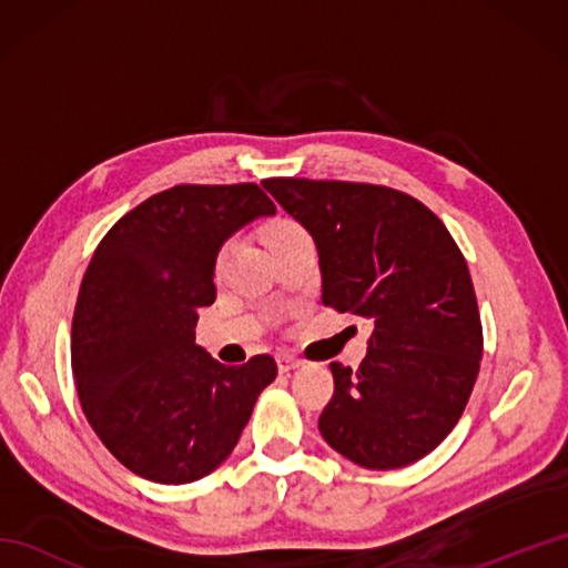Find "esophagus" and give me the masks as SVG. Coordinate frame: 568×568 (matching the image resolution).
Listing matches in <instances>:
<instances>
[{"instance_id": "1", "label": "esophagus", "mask_w": 568, "mask_h": 568, "mask_svg": "<svg viewBox=\"0 0 568 568\" xmlns=\"http://www.w3.org/2000/svg\"><path fill=\"white\" fill-rule=\"evenodd\" d=\"M297 368H303V361H300V358H295L291 354L277 356V371H281V373H291V371H297Z\"/></svg>"}]
</instances>
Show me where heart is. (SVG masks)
I'll return each mask as SVG.
<instances>
[{"label": "heart", "mask_w": 568, "mask_h": 568, "mask_svg": "<svg viewBox=\"0 0 568 568\" xmlns=\"http://www.w3.org/2000/svg\"><path fill=\"white\" fill-rule=\"evenodd\" d=\"M297 234H305L303 226L295 224L293 220H275L273 224H268V229H265V244H273V241H281V239H291V236H297Z\"/></svg>", "instance_id": "heart-1"}]
</instances>
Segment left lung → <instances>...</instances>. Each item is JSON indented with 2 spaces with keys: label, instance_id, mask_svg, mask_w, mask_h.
Segmentation results:
<instances>
[{
  "label": "left lung",
  "instance_id": "8db88e82",
  "mask_svg": "<svg viewBox=\"0 0 568 568\" xmlns=\"http://www.w3.org/2000/svg\"><path fill=\"white\" fill-rule=\"evenodd\" d=\"M263 187L315 241L322 303L373 320L361 366H329L324 442L373 470L415 464L454 429L484 356L462 251L405 192L305 178H271Z\"/></svg>",
  "mask_w": 568,
  "mask_h": 568
}]
</instances>
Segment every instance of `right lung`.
<instances>
[{"label":"right lung","mask_w":568,"mask_h":568,"mask_svg":"<svg viewBox=\"0 0 568 568\" xmlns=\"http://www.w3.org/2000/svg\"><path fill=\"white\" fill-rule=\"evenodd\" d=\"M273 214L253 183L178 185L124 214L94 251L72 317V376L94 434L136 476L180 486L212 474L275 381L271 356L224 366L195 344L216 253Z\"/></svg>","instance_id":"obj_1"}]
</instances>
